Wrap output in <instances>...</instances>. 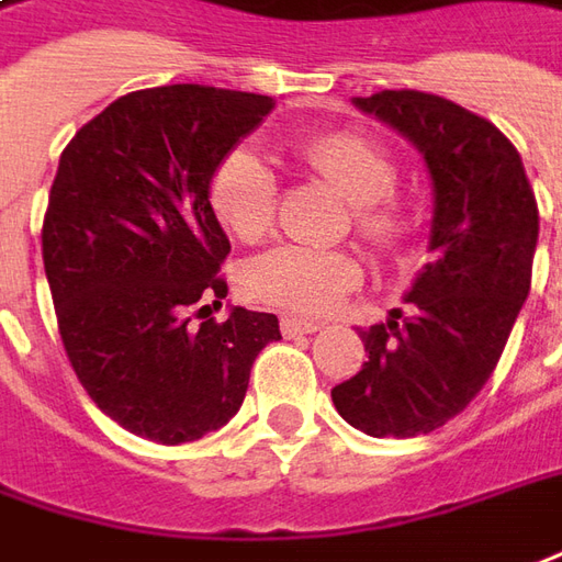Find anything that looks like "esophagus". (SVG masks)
<instances>
[{
  "mask_svg": "<svg viewBox=\"0 0 562 562\" xmlns=\"http://www.w3.org/2000/svg\"><path fill=\"white\" fill-rule=\"evenodd\" d=\"M318 330H321L318 321L296 318V315H284V318H281V333H284V336H312V333H318Z\"/></svg>",
  "mask_w": 562,
  "mask_h": 562,
  "instance_id": "obj_1",
  "label": "esophagus"
}]
</instances>
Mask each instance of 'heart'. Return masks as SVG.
<instances>
[{"instance_id": "1", "label": "heart", "mask_w": 562, "mask_h": 562, "mask_svg": "<svg viewBox=\"0 0 562 562\" xmlns=\"http://www.w3.org/2000/svg\"><path fill=\"white\" fill-rule=\"evenodd\" d=\"M300 158L351 204L355 229L376 247L404 229L401 207L389 199L394 189L392 158L351 131L318 134L300 143ZM211 207L216 220L241 241H257L272 229L274 173L250 146H238L216 165L211 177ZM361 281V259L339 247L278 244L244 269V290L259 303L321 315Z\"/></svg>"}]
</instances>
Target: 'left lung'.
Returning a JSON list of instances; mask_svg holds the SVG:
<instances>
[{
    "label": "left lung",
    "instance_id": "obj_1",
    "mask_svg": "<svg viewBox=\"0 0 562 562\" xmlns=\"http://www.w3.org/2000/svg\"><path fill=\"white\" fill-rule=\"evenodd\" d=\"M351 103L422 153L431 262L404 293L406 315L394 308L358 333L370 361L333 389V404L370 437L428 435L471 404L502 358L529 293L539 207L520 153L493 122L422 91Z\"/></svg>",
    "mask_w": 562,
    "mask_h": 562
}]
</instances>
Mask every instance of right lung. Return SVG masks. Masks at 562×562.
<instances>
[{"instance_id": "obj_1", "label": "right lung", "mask_w": 562, "mask_h": 562, "mask_svg": "<svg viewBox=\"0 0 562 562\" xmlns=\"http://www.w3.org/2000/svg\"><path fill=\"white\" fill-rule=\"evenodd\" d=\"M272 110V97L226 88H146L60 156L42 223L57 327L85 392L131 435L177 447L223 428L281 339L274 315L241 305L189 324L192 305L226 296L211 177Z\"/></svg>"}]
</instances>
